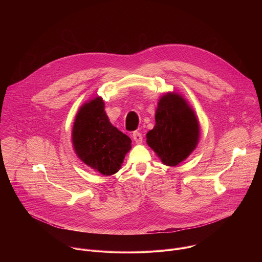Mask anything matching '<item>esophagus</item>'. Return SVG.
Instances as JSON below:
<instances>
[{
    "instance_id": "34e87169",
    "label": "esophagus",
    "mask_w": 262,
    "mask_h": 262,
    "mask_svg": "<svg viewBox=\"0 0 262 262\" xmlns=\"http://www.w3.org/2000/svg\"><path fill=\"white\" fill-rule=\"evenodd\" d=\"M133 139L137 144H141L143 142V137L140 132H134L133 134Z\"/></svg>"
}]
</instances>
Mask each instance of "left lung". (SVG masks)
<instances>
[{
	"mask_svg": "<svg viewBox=\"0 0 262 262\" xmlns=\"http://www.w3.org/2000/svg\"><path fill=\"white\" fill-rule=\"evenodd\" d=\"M200 136L194 110L183 96L167 93L158 102L155 126L147 134V144L167 166H177L196 149Z\"/></svg>",
	"mask_w": 262,
	"mask_h": 262,
	"instance_id": "8db88e82",
	"label": "left lung"
}]
</instances>
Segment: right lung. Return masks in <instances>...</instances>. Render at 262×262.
<instances>
[{"label": "right lung", "mask_w": 262, "mask_h": 262, "mask_svg": "<svg viewBox=\"0 0 262 262\" xmlns=\"http://www.w3.org/2000/svg\"><path fill=\"white\" fill-rule=\"evenodd\" d=\"M101 97L84 103L78 110L72 128V145L77 157L104 176L116 173L132 140L111 124Z\"/></svg>", "instance_id": "right-lung-1"}]
</instances>
